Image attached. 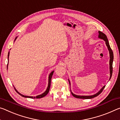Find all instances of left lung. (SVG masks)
Instances as JSON below:
<instances>
[{"label": "left lung", "mask_w": 120, "mask_h": 120, "mask_svg": "<svg viewBox=\"0 0 120 120\" xmlns=\"http://www.w3.org/2000/svg\"><path fill=\"white\" fill-rule=\"evenodd\" d=\"M98 33H99V35H98V37L100 38H101L102 39L104 40L106 42V46H107V48L108 49V50H109V55H110V60H109V69H110V79H111V78L112 77V73H113V58H114V56H113V51H112V49L111 48V47L109 46V43H108V39L107 38V36L105 35V34H104L103 33H102V32L99 31H98ZM69 84H70V82L69 81ZM105 86H104L103 87H102L101 90H100L99 91L98 93H97L96 94H95L94 95H92V96H77V95H76V94H74L71 92V93L73 96L75 98H79V99H92L94 97H96L98 96V95H99L102 92V91H103L104 89L105 88Z\"/></svg>", "instance_id": "1"}]
</instances>
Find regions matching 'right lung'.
Here are the masks:
<instances>
[{
  "mask_svg": "<svg viewBox=\"0 0 120 120\" xmlns=\"http://www.w3.org/2000/svg\"><path fill=\"white\" fill-rule=\"evenodd\" d=\"M9 52H8V57H9ZM7 66H8V64H7ZM53 73H54V71H53L52 72H51V74H50V75H49V84H48V87H47V88L46 89V90L45 91V92H44L43 93V94H40L38 95V96H36V97H30V96H24V95H23L22 94H21L19 93L18 91H17L15 88L14 87L15 90L16 91V92L19 94L20 95V96H21L23 97H25V98H43L44 97H45L46 95H47V94H48L49 92V90H50V86H51V79H52V75L53 74Z\"/></svg>",
  "mask_w": 120,
  "mask_h": 120,
  "instance_id": "right-lung-1",
  "label": "right lung"
}]
</instances>
